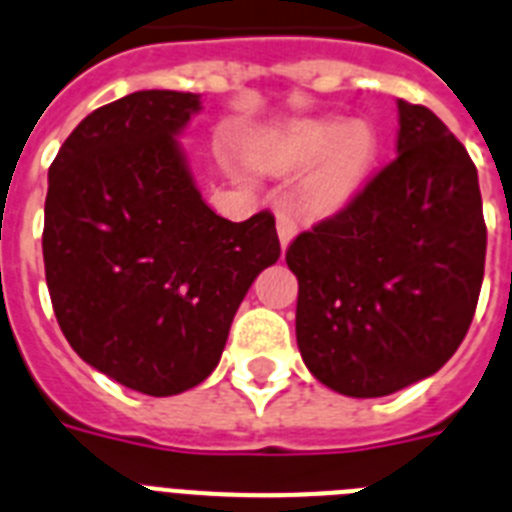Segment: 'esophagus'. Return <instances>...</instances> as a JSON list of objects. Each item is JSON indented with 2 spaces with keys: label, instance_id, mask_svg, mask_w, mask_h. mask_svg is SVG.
<instances>
[{
  "label": "esophagus",
  "instance_id": "34e87169",
  "mask_svg": "<svg viewBox=\"0 0 512 512\" xmlns=\"http://www.w3.org/2000/svg\"><path fill=\"white\" fill-rule=\"evenodd\" d=\"M275 224H278V239H281L283 250H286L288 244H291V239L296 237L299 226H296V221H293L286 211L275 213Z\"/></svg>",
  "mask_w": 512,
  "mask_h": 512
}]
</instances>
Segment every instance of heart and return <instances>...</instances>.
I'll return each mask as SVG.
<instances>
[{"label":"heart","mask_w":512,"mask_h":512,"mask_svg":"<svg viewBox=\"0 0 512 512\" xmlns=\"http://www.w3.org/2000/svg\"><path fill=\"white\" fill-rule=\"evenodd\" d=\"M379 157V133L363 121L342 118H306L278 131L265 133L252 146V162L265 172L301 170V211L309 216H330L361 193L373 162Z\"/></svg>","instance_id":"1"}]
</instances>
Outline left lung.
I'll return each mask as SVG.
<instances>
[{
  "instance_id": "1",
  "label": "left lung",
  "mask_w": 512,
  "mask_h": 512,
  "mask_svg": "<svg viewBox=\"0 0 512 512\" xmlns=\"http://www.w3.org/2000/svg\"><path fill=\"white\" fill-rule=\"evenodd\" d=\"M397 110V157L286 252L301 358L345 397L433 376L466 337L484 278L477 167L433 110Z\"/></svg>"
}]
</instances>
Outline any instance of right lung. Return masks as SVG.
<instances>
[{"instance_id": "right-lung-1", "label": "right lung", "mask_w": 512, "mask_h": 512, "mask_svg": "<svg viewBox=\"0 0 512 512\" xmlns=\"http://www.w3.org/2000/svg\"><path fill=\"white\" fill-rule=\"evenodd\" d=\"M201 95L141 90L71 131L48 170L43 262L84 363L149 397L219 366L231 319L281 257L270 211L234 224L195 188L177 136Z\"/></svg>"}]
</instances>
